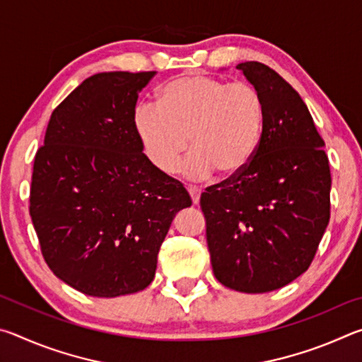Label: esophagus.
<instances>
[{"label":"esophagus","mask_w":362,"mask_h":362,"mask_svg":"<svg viewBox=\"0 0 362 362\" xmlns=\"http://www.w3.org/2000/svg\"><path fill=\"white\" fill-rule=\"evenodd\" d=\"M188 193H189V196H192L193 204H198L199 203V196H201V189H198L196 187H188Z\"/></svg>","instance_id":"34e87169"}]
</instances>
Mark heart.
<instances>
[{"label":"heart","instance_id":"1","mask_svg":"<svg viewBox=\"0 0 362 362\" xmlns=\"http://www.w3.org/2000/svg\"><path fill=\"white\" fill-rule=\"evenodd\" d=\"M265 100L247 83L207 75L175 78L159 90V103L142 102L134 108L132 126L148 161L163 174L174 173L179 158L192 180L240 175L259 150L265 129Z\"/></svg>","mask_w":362,"mask_h":362}]
</instances>
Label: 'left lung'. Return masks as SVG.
I'll use <instances>...</instances> for the list:
<instances>
[{
  "instance_id": "8db88e82",
  "label": "left lung",
  "mask_w": 362,
  "mask_h": 362,
  "mask_svg": "<svg viewBox=\"0 0 362 362\" xmlns=\"http://www.w3.org/2000/svg\"><path fill=\"white\" fill-rule=\"evenodd\" d=\"M265 100L249 168L201 194L216 278L246 293L281 289L308 269L330 217L324 140L302 97L260 62L236 66Z\"/></svg>"
}]
</instances>
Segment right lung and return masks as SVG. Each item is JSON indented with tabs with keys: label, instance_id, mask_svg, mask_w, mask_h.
I'll use <instances>...</instances> for the list:
<instances>
[{
	"label": "right lung",
	"instance_id": "right-lung-1",
	"mask_svg": "<svg viewBox=\"0 0 362 362\" xmlns=\"http://www.w3.org/2000/svg\"><path fill=\"white\" fill-rule=\"evenodd\" d=\"M156 71L97 73L49 119L35 156L30 216L49 268L93 297L144 291L187 189L144 155L132 126Z\"/></svg>",
	"mask_w": 362,
	"mask_h": 362
}]
</instances>
